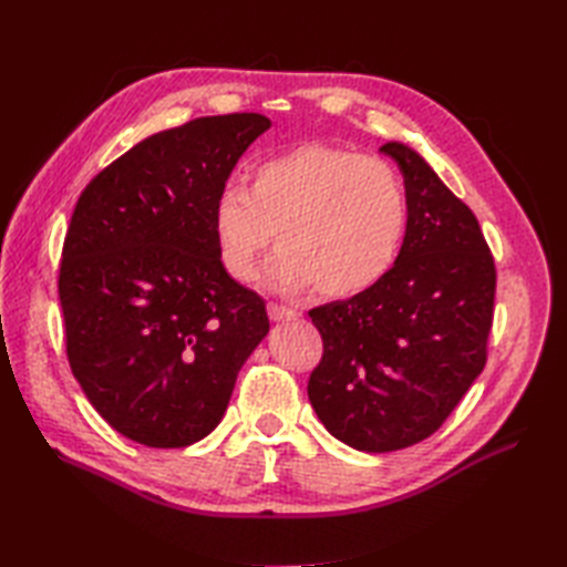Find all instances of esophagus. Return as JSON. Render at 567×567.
Here are the masks:
<instances>
[{"label":"esophagus","mask_w":567,"mask_h":567,"mask_svg":"<svg viewBox=\"0 0 567 567\" xmlns=\"http://www.w3.org/2000/svg\"><path fill=\"white\" fill-rule=\"evenodd\" d=\"M268 315H270L272 321H295L299 317L292 307H285V305H277V302L268 305Z\"/></svg>","instance_id":"34e87169"}]
</instances>
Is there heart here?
<instances>
[{
	"instance_id": "heart-1",
	"label": "heart",
	"mask_w": 567,
	"mask_h": 567,
	"mask_svg": "<svg viewBox=\"0 0 567 567\" xmlns=\"http://www.w3.org/2000/svg\"><path fill=\"white\" fill-rule=\"evenodd\" d=\"M221 265L234 280L256 275L260 252L275 287L331 299L355 297L394 268L409 228V199L390 163L329 143H302L228 183L212 207Z\"/></svg>"
}]
</instances>
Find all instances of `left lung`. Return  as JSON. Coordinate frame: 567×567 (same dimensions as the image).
I'll use <instances>...</instances> for the list:
<instances>
[{"label": "left lung", "instance_id": "obj_1", "mask_svg": "<svg viewBox=\"0 0 567 567\" xmlns=\"http://www.w3.org/2000/svg\"><path fill=\"white\" fill-rule=\"evenodd\" d=\"M404 175L409 228L388 277L309 311L323 353L309 402L336 439L365 453L436 433L487 363L497 268L475 214L402 143L380 148Z\"/></svg>", "mask_w": 567, "mask_h": 567}]
</instances>
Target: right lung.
Segmentation results:
<instances>
[{"instance_id":"add662e5","label":"right lung","mask_w":567,"mask_h":567,"mask_svg":"<svg viewBox=\"0 0 567 567\" xmlns=\"http://www.w3.org/2000/svg\"><path fill=\"white\" fill-rule=\"evenodd\" d=\"M270 118L199 116L90 179L58 272L72 375L122 436L185 449L219 424L240 365L270 329L224 270L212 207Z\"/></svg>"}]
</instances>
